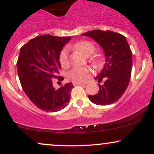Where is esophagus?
Segmentation results:
<instances>
[{
    "instance_id": "1",
    "label": "esophagus",
    "mask_w": 154,
    "mask_h": 154,
    "mask_svg": "<svg viewBox=\"0 0 154 154\" xmlns=\"http://www.w3.org/2000/svg\"><path fill=\"white\" fill-rule=\"evenodd\" d=\"M73 85H86V83H82V82H73Z\"/></svg>"
}]
</instances>
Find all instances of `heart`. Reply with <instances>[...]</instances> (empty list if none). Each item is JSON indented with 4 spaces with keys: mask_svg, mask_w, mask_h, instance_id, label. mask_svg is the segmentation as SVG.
Listing matches in <instances>:
<instances>
[{
    "mask_svg": "<svg viewBox=\"0 0 154 154\" xmlns=\"http://www.w3.org/2000/svg\"><path fill=\"white\" fill-rule=\"evenodd\" d=\"M74 48L78 51L79 52L85 56H89L93 50L94 45L91 42L83 40L77 43L74 45ZM59 61L61 65L63 67H66L69 65V54L67 48H63L61 51L59 55ZM100 61V58L99 56H96L93 60V62L95 64H98ZM91 75V69L88 67H77L72 69L68 73V77L73 82H84L89 78Z\"/></svg>",
    "mask_w": 154,
    "mask_h": 154,
    "instance_id": "b5f03b06",
    "label": "heart"
}]
</instances>
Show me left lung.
Returning a JSON list of instances; mask_svg holds the SVG:
<instances>
[{"label":"left lung","mask_w":154,"mask_h":154,"mask_svg":"<svg viewBox=\"0 0 154 154\" xmlns=\"http://www.w3.org/2000/svg\"><path fill=\"white\" fill-rule=\"evenodd\" d=\"M90 37L103 49L105 64L100 74L95 77L98 82L105 79L99 86L98 93L88 95L96 105L106 106L116 102L125 93L131 77L132 54L126 38L111 30H92L83 33Z\"/></svg>","instance_id":"left-lung-1"}]
</instances>
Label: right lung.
<instances>
[{
	"instance_id": "1",
	"label": "right lung",
	"mask_w": 154,
	"mask_h": 154,
	"mask_svg": "<svg viewBox=\"0 0 154 154\" xmlns=\"http://www.w3.org/2000/svg\"><path fill=\"white\" fill-rule=\"evenodd\" d=\"M71 37L44 35L32 39L21 48L17 61L18 75L23 91L37 107L44 111L56 112L67 106L72 82L56 89L52 77L59 74V55ZM63 80V77L59 79Z\"/></svg>"
}]
</instances>
